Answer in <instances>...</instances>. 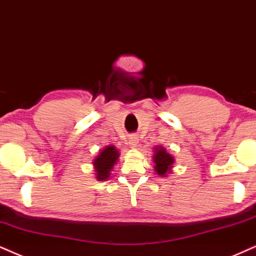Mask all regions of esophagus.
<instances>
[{
	"mask_svg": "<svg viewBox=\"0 0 256 256\" xmlns=\"http://www.w3.org/2000/svg\"><path fill=\"white\" fill-rule=\"evenodd\" d=\"M128 144H130V146L132 148H136L138 145V137H136V136H131L130 138H128Z\"/></svg>",
	"mask_w": 256,
	"mask_h": 256,
	"instance_id": "34e87169",
	"label": "esophagus"
}]
</instances>
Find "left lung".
Here are the masks:
<instances>
[{
  "label": "left lung",
  "instance_id": "obj_1",
  "mask_svg": "<svg viewBox=\"0 0 256 256\" xmlns=\"http://www.w3.org/2000/svg\"><path fill=\"white\" fill-rule=\"evenodd\" d=\"M152 158L154 162V171L158 174V176L166 177L168 174L171 172L174 160L163 146L154 148V154Z\"/></svg>",
  "mask_w": 256,
  "mask_h": 256
}]
</instances>
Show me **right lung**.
Instances as JSON below:
<instances>
[{"label":"right lung","mask_w":256,"mask_h":256,"mask_svg":"<svg viewBox=\"0 0 256 256\" xmlns=\"http://www.w3.org/2000/svg\"><path fill=\"white\" fill-rule=\"evenodd\" d=\"M119 157V151L113 145L105 146L99 154L93 160V166H94L96 177L98 180H106L110 178V174L117 163Z\"/></svg>","instance_id":"obj_1"}]
</instances>
